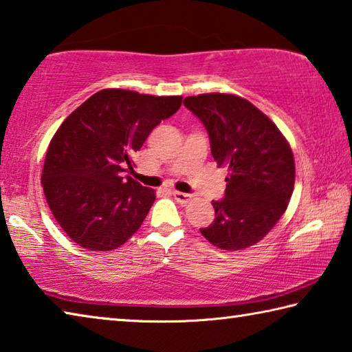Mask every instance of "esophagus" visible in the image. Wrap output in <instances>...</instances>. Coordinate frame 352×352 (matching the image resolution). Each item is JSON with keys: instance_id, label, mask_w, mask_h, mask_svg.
I'll return each instance as SVG.
<instances>
[{"instance_id": "obj_1", "label": "esophagus", "mask_w": 352, "mask_h": 352, "mask_svg": "<svg viewBox=\"0 0 352 352\" xmlns=\"http://www.w3.org/2000/svg\"><path fill=\"white\" fill-rule=\"evenodd\" d=\"M173 196H175V199L179 202V204H187L188 201H192V195L177 192V190H175V192H173Z\"/></svg>"}]
</instances>
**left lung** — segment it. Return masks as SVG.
Wrapping results in <instances>:
<instances>
[{"instance_id": "obj_1", "label": "left lung", "mask_w": 352, "mask_h": 352, "mask_svg": "<svg viewBox=\"0 0 352 352\" xmlns=\"http://www.w3.org/2000/svg\"><path fill=\"white\" fill-rule=\"evenodd\" d=\"M204 123L212 156L229 166L224 199L212 201L214 221L199 229L223 250H241L267 235L286 212L295 184L291 145L255 104L233 94L186 97Z\"/></svg>"}]
</instances>
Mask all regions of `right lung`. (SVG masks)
<instances>
[{
	"instance_id": "1",
	"label": "right lung",
	"mask_w": 352,
	"mask_h": 352,
	"mask_svg": "<svg viewBox=\"0 0 352 352\" xmlns=\"http://www.w3.org/2000/svg\"><path fill=\"white\" fill-rule=\"evenodd\" d=\"M181 96L102 89L72 111L49 144L41 184L47 206L74 243L114 250L144 223L156 195L125 173L160 122L181 108Z\"/></svg>"
}]
</instances>
